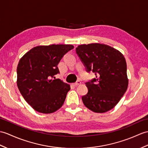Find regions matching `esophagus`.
<instances>
[{"instance_id": "esophagus-1", "label": "esophagus", "mask_w": 148, "mask_h": 148, "mask_svg": "<svg viewBox=\"0 0 148 148\" xmlns=\"http://www.w3.org/2000/svg\"><path fill=\"white\" fill-rule=\"evenodd\" d=\"M81 81H77L76 82H75V83H74V84H73V85L74 86H77L81 84Z\"/></svg>"}]
</instances>
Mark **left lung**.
I'll list each match as a JSON object with an SVG mask.
<instances>
[{"instance_id": "1", "label": "left lung", "mask_w": 148, "mask_h": 148, "mask_svg": "<svg viewBox=\"0 0 148 148\" xmlns=\"http://www.w3.org/2000/svg\"><path fill=\"white\" fill-rule=\"evenodd\" d=\"M75 51L90 73L96 77L86 82L88 93L82 97L84 105L96 113L110 110L121 100L128 87L127 64L123 54L107 45H79Z\"/></svg>"}]
</instances>
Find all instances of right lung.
<instances>
[{"label":"right lung","mask_w":148,"mask_h":148,"mask_svg":"<svg viewBox=\"0 0 148 148\" xmlns=\"http://www.w3.org/2000/svg\"><path fill=\"white\" fill-rule=\"evenodd\" d=\"M72 45H50L33 48L21 58L17 67V85L26 101L35 110L51 113L63 105L70 85L59 79L57 65Z\"/></svg>","instance_id":"add662e5"}]
</instances>
